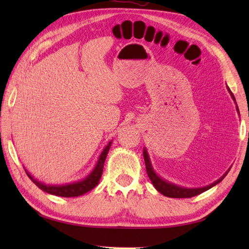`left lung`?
Here are the masks:
<instances>
[{"label":"left lung","instance_id":"obj_1","mask_svg":"<svg viewBox=\"0 0 249 249\" xmlns=\"http://www.w3.org/2000/svg\"><path fill=\"white\" fill-rule=\"evenodd\" d=\"M227 89H228V91L231 95L232 99H233L234 103H235L234 95L232 94V92L230 91L229 88H227ZM236 111L240 114V111H239V108H237V106H236ZM143 157H144V162H145V167H146V173H147V176H149L152 184L154 185V187L160 194H162L163 196H166V197H170V198H192V197H195V196L202 194L203 192H206L208 189L212 188L213 186H215V185H217L218 183L223 181L225 177L227 176V174H228V172L230 170V169H228V171H227L225 174H223V177L219 178L218 179H216L215 182L208 185V186L198 187V188H188V187L179 186V185H177V184L171 183V182H168V181H166L165 178H162L158 176V174L155 172L154 168H153V166H152L149 153H147V150L145 149V147H143Z\"/></svg>","mask_w":249,"mask_h":249}]
</instances>
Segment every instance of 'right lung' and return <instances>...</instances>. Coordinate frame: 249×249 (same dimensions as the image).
<instances>
[{
	"mask_svg": "<svg viewBox=\"0 0 249 249\" xmlns=\"http://www.w3.org/2000/svg\"><path fill=\"white\" fill-rule=\"evenodd\" d=\"M111 143H112V141H110L109 143L105 146L103 152L100 153L98 160L93 170L89 172L86 178L80 179V181L68 183L64 185L46 184L38 181V179H36L33 176H31V173L26 171V169H24V170L26 174H28V177L32 179V182L35 183L36 186L40 188L41 190H44V192L48 193L50 195L59 196V197H66V198L78 197V196H82L86 193L89 192V190H92L99 183V179L102 178V174H103L104 163L106 160V157H107L108 152L110 150Z\"/></svg>",
	"mask_w": 249,
	"mask_h": 249,
	"instance_id": "1",
	"label": "right lung"
}]
</instances>
